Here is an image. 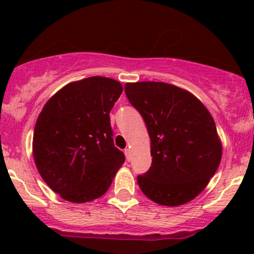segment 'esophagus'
Masks as SVG:
<instances>
[{
	"mask_svg": "<svg viewBox=\"0 0 254 254\" xmlns=\"http://www.w3.org/2000/svg\"><path fill=\"white\" fill-rule=\"evenodd\" d=\"M124 154H125V156H127V161H130V159H131V153H130L129 148H127V149H124Z\"/></svg>",
	"mask_w": 254,
	"mask_h": 254,
	"instance_id": "34e87169",
	"label": "esophagus"
}]
</instances>
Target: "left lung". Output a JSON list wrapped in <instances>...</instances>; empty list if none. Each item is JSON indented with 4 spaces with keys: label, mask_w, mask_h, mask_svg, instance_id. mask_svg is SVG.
Here are the masks:
<instances>
[{
    "label": "left lung",
    "mask_w": 254,
    "mask_h": 254,
    "mask_svg": "<svg viewBox=\"0 0 254 254\" xmlns=\"http://www.w3.org/2000/svg\"><path fill=\"white\" fill-rule=\"evenodd\" d=\"M127 100L147 125L151 166L137 177L149 199L167 206L190 202L214 177L222 157L216 125L188 90L165 82L127 83Z\"/></svg>",
    "instance_id": "left-lung-1"
}]
</instances>
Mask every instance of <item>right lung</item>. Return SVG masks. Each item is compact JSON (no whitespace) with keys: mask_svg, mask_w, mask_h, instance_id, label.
I'll use <instances>...</instances> for the list:
<instances>
[{"mask_svg":"<svg viewBox=\"0 0 254 254\" xmlns=\"http://www.w3.org/2000/svg\"><path fill=\"white\" fill-rule=\"evenodd\" d=\"M122 92L118 81L92 76L64 86L43 107L33 133L34 161L63 199L86 203L101 197L124 164L110 123Z\"/></svg>","mask_w":254,"mask_h":254,"instance_id":"1","label":"right lung"}]
</instances>
